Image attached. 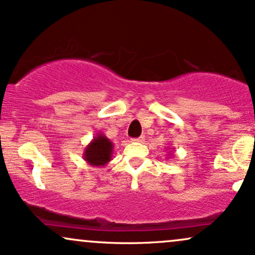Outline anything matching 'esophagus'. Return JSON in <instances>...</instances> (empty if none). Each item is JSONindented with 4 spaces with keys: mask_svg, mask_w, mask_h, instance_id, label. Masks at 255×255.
Instances as JSON below:
<instances>
[{
    "mask_svg": "<svg viewBox=\"0 0 255 255\" xmlns=\"http://www.w3.org/2000/svg\"><path fill=\"white\" fill-rule=\"evenodd\" d=\"M144 140H145V136L141 135V136L136 137V139H133V140H131V141H134V142H144Z\"/></svg>",
    "mask_w": 255,
    "mask_h": 255,
    "instance_id": "esophagus-1",
    "label": "esophagus"
}]
</instances>
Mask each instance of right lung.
Listing matches in <instances>:
<instances>
[{
	"label": "right lung",
	"instance_id": "obj_1",
	"mask_svg": "<svg viewBox=\"0 0 255 255\" xmlns=\"http://www.w3.org/2000/svg\"><path fill=\"white\" fill-rule=\"evenodd\" d=\"M114 152V145L103 133H98L85 147L83 158L89 165L105 166L111 160Z\"/></svg>",
	"mask_w": 255,
	"mask_h": 255
}]
</instances>
